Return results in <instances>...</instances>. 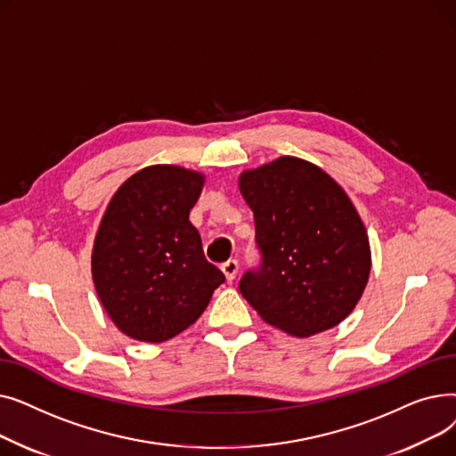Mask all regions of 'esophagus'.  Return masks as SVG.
Segmentation results:
<instances>
[{
	"label": "esophagus",
	"instance_id": "1",
	"mask_svg": "<svg viewBox=\"0 0 456 456\" xmlns=\"http://www.w3.org/2000/svg\"><path fill=\"white\" fill-rule=\"evenodd\" d=\"M222 272H224L225 279L231 282V281L236 277V273H238V262H236V260H227V262H224V265H222Z\"/></svg>",
	"mask_w": 456,
	"mask_h": 456
}]
</instances>
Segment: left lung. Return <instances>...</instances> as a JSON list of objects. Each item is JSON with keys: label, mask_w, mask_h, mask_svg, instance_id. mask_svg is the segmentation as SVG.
<instances>
[{"label": "left lung", "mask_w": 456, "mask_h": 456, "mask_svg": "<svg viewBox=\"0 0 456 456\" xmlns=\"http://www.w3.org/2000/svg\"><path fill=\"white\" fill-rule=\"evenodd\" d=\"M262 253L238 289L266 323L297 338L344 322L371 270L366 227L320 166L284 155L238 177Z\"/></svg>", "instance_id": "1"}]
</instances>
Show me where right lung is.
Here are the masks:
<instances>
[{
    "mask_svg": "<svg viewBox=\"0 0 456 456\" xmlns=\"http://www.w3.org/2000/svg\"><path fill=\"white\" fill-rule=\"evenodd\" d=\"M205 175L153 164L119 186L92 248L95 292L126 337L160 344L194 323L224 273L207 262L190 224Z\"/></svg>",
    "mask_w": 456,
    "mask_h": 456,
    "instance_id": "right-lung-1",
    "label": "right lung"
}]
</instances>
